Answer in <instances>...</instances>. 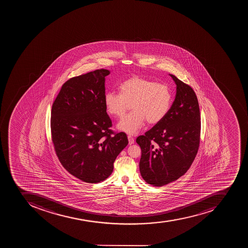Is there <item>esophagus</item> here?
Instances as JSON below:
<instances>
[{"label": "esophagus", "instance_id": "obj_1", "mask_svg": "<svg viewBox=\"0 0 248 248\" xmlns=\"http://www.w3.org/2000/svg\"><path fill=\"white\" fill-rule=\"evenodd\" d=\"M128 140H129V144L132 145L134 143V139L133 137H131V136H128Z\"/></svg>", "mask_w": 248, "mask_h": 248}]
</instances>
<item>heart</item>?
<instances>
[{"label":"heart","mask_w":248,"mask_h":248,"mask_svg":"<svg viewBox=\"0 0 248 248\" xmlns=\"http://www.w3.org/2000/svg\"><path fill=\"white\" fill-rule=\"evenodd\" d=\"M119 92L106 93L104 103L108 112L117 118H123L130 107L133 108L117 125L119 130L129 134L138 133L146 120L152 125L160 123L171 106L169 87L145 78H129L122 83Z\"/></svg>","instance_id":"1"}]
</instances>
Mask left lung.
Instances as JSON below:
<instances>
[{
	"mask_svg": "<svg viewBox=\"0 0 248 248\" xmlns=\"http://www.w3.org/2000/svg\"><path fill=\"white\" fill-rule=\"evenodd\" d=\"M174 102L166 116L137 137L141 148L140 171L146 183L165 186L178 180L189 169L199 150L200 112L193 89L174 75Z\"/></svg>",
	"mask_w": 248,
	"mask_h": 248,
	"instance_id": "left-lung-1",
	"label": "left lung"
}]
</instances>
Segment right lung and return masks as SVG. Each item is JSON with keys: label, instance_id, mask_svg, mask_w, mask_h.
I'll return each mask as SVG.
<instances>
[{"label": "right lung", "instance_id": "right-lung-1", "mask_svg": "<svg viewBox=\"0 0 248 248\" xmlns=\"http://www.w3.org/2000/svg\"><path fill=\"white\" fill-rule=\"evenodd\" d=\"M110 70L101 69L65 82L51 111V133L59 160L70 174L98 183L113 171L128 145L125 133L113 134L104 103Z\"/></svg>", "mask_w": 248, "mask_h": 248}]
</instances>
